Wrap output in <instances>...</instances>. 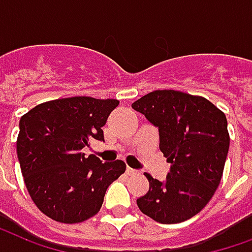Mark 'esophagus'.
I'll list each match as a JSON object with an SVG mask.
<instances>
[{
	"label": "esophagus",
	"mask_w": 252,
	"mask_h": 252,
	"mask_svg": "<svg viewBox=\"0 0 252 252\" xmlns=\"http://www.w3.org/2000/svg\"><path fill=\"white\" fill-rule=\"evenodd\" d=\"M126 173H127L128 175H133V174H137L138 171H137V170L131 169V167H127V169H126Z\"/></svg>",
	"instance_id": "34e87169"
}]
</instances>
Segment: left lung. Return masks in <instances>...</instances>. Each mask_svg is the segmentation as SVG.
Here are the masks:
<instances>
[{
  "mask_svg": "<svg viewBox=\"0 0 252 252\" xmlns=\"http://www.w3.org/2000/svg\"><path fill=\"white\" fill-rule=\"evenodd\" d=\"M131 107L158 127L159 149L171 163L163 182L146 174L150 189L138 207L163 224L192 218L222 179L230 146L226 115L206 98L175 90L151 92Z\"/></svg>",
  "mask_w": 252,
  "mask_h": 252,
  "instance_id": "obj_1",
  "label": "left lung"
}]
</instances>
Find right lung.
Returning a JSON list of instances; mask_svg holds the SVG:
<instances>
[{"label": "right lung", "instance_id": "obj_1", "mask_svg": "<svg viewBox=\"0 0 252 252\" xmlns=\"http://www.w3.org/2000/svg\"><path fill=\"white\" fill-rule=\"evenodd\" d=\"M117 99L71 97L43 102L22 115L17 157L35 206L61 223H79L99 211L111 182L125 173L124 160L106 162L82 149L105 141L106 121Z\"/></svg>", "mask_w": 252, "mask_h": 252}]
</instances>
